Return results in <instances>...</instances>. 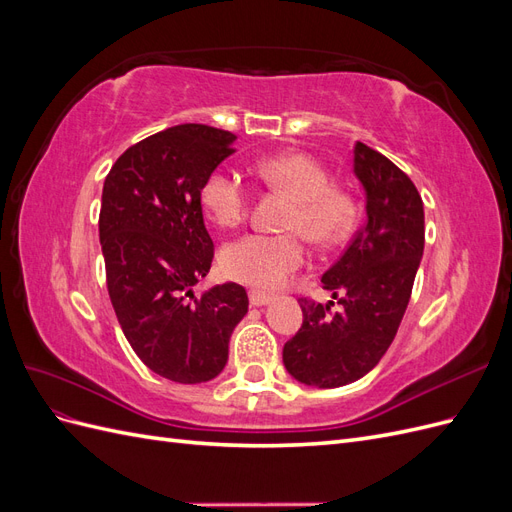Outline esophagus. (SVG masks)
Segmentation results:
<instances>
[{
    "instance_id": "1",
    "label": "esophagus",
    "mask_w": 512,
    "mask_h": 512,
    "mask_svg": "<svg viewBox=\"0 0 512 512\" xmlns=\"http://www.w3.org/2000/svg\"><path fill=\"white\" fill-rule=\"evenodd\" d=\"M271 301H273V294H267V292H262V290H250V303L254 307H262V305H267Z\"/></svg>"
}]
</instances>
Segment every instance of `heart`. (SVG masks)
I'll return each mask as SVG.
<instances>
[{
	"instance_id": "heart-1",
	"label": "heart",
	"mask_w": 512,
	"mask_h": 512,
	"mask_svg": "<svg viewBox=\"0 0 512 512\" xmlns=\"http://www.w3.org/2000/svg\"><path fill=\"white\" fill-rule=\"evenodd\" d=\"M258 177L269 188L292 198L284 228L301 231L314 245L344 241L359 218L350 192L331 185L329 170L303 153H286L258 162ZM203 205L215 224L235 228L252 209V190L232 170L218 168L200 190ZM305 262V243L296 232L260 235L252 232L232 241L222 252V269L230 277L256 288H277Z\"/></svg>"
}]
</instances>
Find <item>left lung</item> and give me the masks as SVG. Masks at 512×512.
Segmentation results:
<instances>
[{"label":"left lung","mask_w":512,"mask_h":512,"mask_svg":"<svg viewBox=\"0 0 512 512\" xmlns=\"http://www.w3.org/2000/svg\"><path fill=\"white\" fill-rule=\"evenodd\" d=\"M354 173L367 194V222L322 275L342 305L301 297L303 324L284 344L288 374L309 386L335 389L374 369L406 314L425 247L423 198L404 170L363 143Z\"/></svg>","instance_id":"1"}]
</instances>
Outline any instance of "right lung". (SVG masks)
<instances>
[{"label":"right lung","mask_w":512,"mask_h":512,"mask_svg":"<svg viewBox=\"0 0 512 512\" xmlns=\"http://www.w3.org/2000/svg\"><path fill=\"white\" fill-rule=\"evenodd\" d=\"M235 138L181 123L123 151L104 179L100 243L108 297L138 359L181 384L220 374L232 329L250 303L232 282L203 294L192 290L215 252L200 190L235 153Z\"/></svg>","instance_id":"right-lung-1"}]
</instances>
